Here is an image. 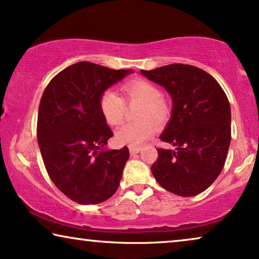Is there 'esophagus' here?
<instances>
[{
    "label": "esophagus",
    "mask_w": 259,
    "mask_h": 259,
    "mask_svg": "<svg viewBox=\"0 0 259 259\" xmlns=\"http://www.w3.org/2000/svg\"><path fill=\"white\" fill-rule=\"evenodd\" d=\"M139 152H140V147H138V146H130V153H131V155H134V154L139 153Z\"/></svg>",
    "instance_id": "1"
}]
</instances>
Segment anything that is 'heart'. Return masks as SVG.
Instances as JSON below:
<instances>
[{
    "mask_svg": "<svg viewBox=\"0 0 259 259\" xmlns=\"http://www.w3.org/2000/svg\"><path fill=\"white\" fill-rule=\"evenodd\" d=\"M122 98L115 92L106 90L99 98V108L105 121L116 126L123 121L126 104H139L134 112L136 121L125 123L115 132V141L120 145L139 146L154 132V125L165 126L171 118V107L161 97L159 87L151 81L134 79L121 86Z\"/></svg>",
    "mask_w": 259,
    "mask_h": 259,
    "instance_id": "obj_1",
    "label": "heart"
}]
</instances>
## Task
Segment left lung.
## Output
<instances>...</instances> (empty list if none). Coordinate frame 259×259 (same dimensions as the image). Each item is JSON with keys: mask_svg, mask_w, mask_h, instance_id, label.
Segmentation results:
<instances>
[{"mask_svg": "<svg viewBox=\"0 0 259 259\" xmlns=\"http://www.w3.org/2000/svg\"><path fill=\"white\" fill-rule=\"evenodd\" d=\"M143 75L166 88L173 101L172 119L160 140L152 173L159 185L182 197L197 196L221 175L231 141L230 102L214 77L191 65L172 63Z\"/></svg>", "mask_w": 259, "mask_h": 259, "instance_id": "8db88e82", "label": "left lung"}]
</instances>
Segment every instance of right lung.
<instances>
[{
	"label": "right lung",
	"mask_w": 259,
	"mask_h": 259,
	"mask_svg": "<svg viewBox=\"0 0 259 259\" xmlns=\"http://www.w3.org/2000/svg\"><path fill=\"white\" fill-rule=\"evenodd\" d=\"M132 70L82 61L49 81L37 114V143L55 186L82 205L99 204L118 190L128 147L105 151L112 130L99 108L102 92Z\"/></svg>",
	"instance_id": "1"
}]
</instances>
